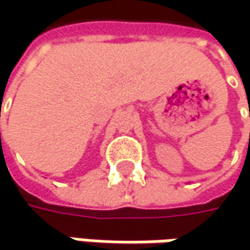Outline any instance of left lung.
<instances>
[{
  "label": "left lung",
  "instance_id": "8db88e82",
  "mask_svg": "<svg viewBox=\"0 0 250 250\" xmlns=\"http://www.w3.org/2000/svg\"><path fill=\"white\" fill-rule=\"evenodd\" d=\"M0 114H1V107H0ZM0 143H1V133H0Z\"/></svg>",
  "mask_w": 250,
  "mask_h": 250
}]
</instances>
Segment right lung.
Segmentation results:
<instances>
[{
  "label": "right lung",
  "instance_id": "obj_1",
  "mask_svg": "<svg viewBox=\"0 0 250 250\" xmlns=\"http://www.w3.org/2000/svg\"><path fill=\"white\" fill-rule=\"evenodd\" d=\"M249 117H250V114H249Z\"/></svg>",
  "mask_w": 250,
  "mask_h": 250
}]
</instances>
